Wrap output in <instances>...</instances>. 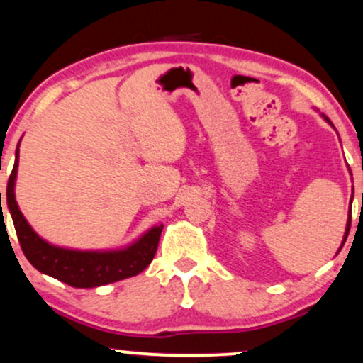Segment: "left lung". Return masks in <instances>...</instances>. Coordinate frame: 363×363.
Instances as JSON below:
<instances>
[{
  "mask_svg": "<svg viewBox=\"0 0 363 363\" xmlns=\"http://www.w3.org/2000/svg\"><path fill=\"white\" fill-rule=\"evenodd\" d=\"M323 116V120H325V121H328V123H330V120H328V118H326L325 115H321ZM331 125V123H330ZM352 174V172H350ZM352 201H353V189H352V199H350V204H352ZM350 213H352V209H350ZM350 213H348V220H347V228H345V235H343V240H342V245H340V248H338V252L340 250H342V247L345 245V242H347V237H348V231H350V225H352V215H350ZM338 252H336V253H338Z\"/></svg>",
  "mask_w": 363,
  "mask_h": 363,
  "instance_id": "8db88e82",
  "label": "left lung"
}]
</instances>
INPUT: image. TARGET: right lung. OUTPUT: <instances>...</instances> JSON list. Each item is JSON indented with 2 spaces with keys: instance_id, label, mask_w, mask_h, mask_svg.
<instances>
[{
  "instance_id": "obj_1",
  "label": "right lung",
  "mask_w": 363,
  "mask_h": 363,
  "mask_svg": "<svg viewBox=\"0 0 363 363\" xmlns=\"http://www.w3.org/2000/svg\"><path fill=\"white\" fill-rule=\"evenodd\" d=\"M20 142L15 152V165H13L11 176L8 179L6 204L16 235H18L21 250L38 272L69 284L72 287L89 289V287L106 286V284L138 276L142 270H145L150 265V262L154 260L164 225H154L128 245L106 248V250H79V248L54 245V243L43 240L32 228V225L28 223L27 218L20 211L18 203H16L15 186L16 174H18Z\"/></svg>"
}]
</instances>
